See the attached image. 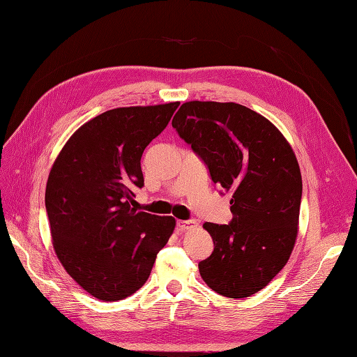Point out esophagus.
<instances>
[{"label":"esophagus","instance_id":"obj_1","mask_svg":"<svg viewBox=\"0 0 357 357\" xmlns=\"http://www.w3.org/2000/svg\"><path fill=\"white\" fill-rule=\"evenodd\" d=\"M176 227L181 229V231H185V229H190L196 227V220L195 219H188V220H178L176 222Z\"/></svg>","mask_w":357,"mask_h":357}]
</instances>
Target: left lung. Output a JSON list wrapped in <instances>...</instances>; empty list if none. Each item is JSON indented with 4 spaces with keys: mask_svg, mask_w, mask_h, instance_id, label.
<instances>
[{
    "mask_svg": "<svg viewBox=\"0 0 357 357\" xmlns=\"http://www.w3.org/2000/svg\"><path fill=\"white\" fill-rule=\"evenodd\" d=\"M172 126L231 193L228 225L205 222L214 250L199 263L202 280L228 298L257 294L284 268L298 234L300 165L283 134L237 103L187 102Z\"/></svg>",
    "mask_w": 357,
    "mask_h": 357,
    "instance_id": "1",
    "label": "left lung"
}]
</instances>
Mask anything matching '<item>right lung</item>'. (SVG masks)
<instances>
[{"instance_id": "right-lung-1", "label": "right lung", "mask_w": 357, "mask_h": 357, "mask_svg": "<svg viewBox=\"0 0 357 357\" xmlns=\"http://www.w3.org/2000/svg\"><path fill=\"white\" fill-rule=\"evenodd\" d=\"M179 102L106 111L79 128L57 156L45 208L57 259L85 291L119 301L143 286L175 229L172 216L132 208L144 185L141 156Z\"/></svg>"}]
</instances>
